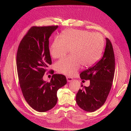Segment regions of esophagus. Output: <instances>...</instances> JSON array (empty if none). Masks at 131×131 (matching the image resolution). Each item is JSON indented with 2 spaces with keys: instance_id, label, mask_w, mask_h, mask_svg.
Wrapping results in <instances>:
<instances>
[{
  "instance_id": "obj_1",
  "label": "esophagus",
  "mask_w": 131,
  "mask_h": 131,
  "mask_svg": "<svg viewBox=\"0 0 131 131\" xmlns=\"http://www.w3.org/2000/svg\"><path fill=\"white\" fill-rule=\"evenodd\" d=\"M66 79H67V80L68 82H71V81H72L73 80V79L72 78L68 77H67Z\"/></svg>"
}]
</instances>
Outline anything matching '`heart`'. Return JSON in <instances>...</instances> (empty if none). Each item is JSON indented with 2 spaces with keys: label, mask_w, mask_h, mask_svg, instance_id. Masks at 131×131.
I'll return each instance as SVG.
<instances>
[{
  "label": "heart",
  "mask_w": 131,
  "mask_h": 131,
  "mask_svg": "<svg viewBox=\"0 0 131 131\" xmlns=\"http://www.w3.org/2000/svg\"><path fill=\"white\" fill-rule=\"evenodd\" d=\"M103 47L104 38L100 33L67 29L61 37H55L49 51L53 58L58 59L64 57L70 49L71 55L56 62L54 67L59 73L73 76L81 65L89 67L94 64L101 57Z\"/></svg>",
  "instance_id": "heart-1"
}]
</instances>
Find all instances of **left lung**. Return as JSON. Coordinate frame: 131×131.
I'll list each match as a JSON object with an SVG mask.
<instances>
[{
	"label": "left lung",
	"mask_w": 131,
	"mask_h": 131,
	"mask_svg": "<svg viewBox=\"0 0 131 131\" xmlns=\"http://www.w3.org/2000/svg\"><path fill=\"white\" fill-rule=\"evenodd\" d=\"M106 40L102 59L80 74L81 79L89 80L90 84L79 90L76 100L78 105L88 112L95 111L104 104L113 84L115 70V55L110 40L106 38Z\"/></svg>",
	"instance_id": "8db88e82"
}]
</instances>
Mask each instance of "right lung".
<instances>
[{"mask_svg":"<svg viewBox=\"0 0 131 131\" xmlns=\"http://www.w3.org/2000/svg\"><path fill=\"white\" fill-rule=\"evenodd\" d=\"M58 27H31L17 51V71L23 96L32 108L39 112L47 111L55 106L58 90L67 83L66 77L61 74H54L50 82L43 80L52 64L49 38Z\"/></svg>","mask_w":131,"mask_h":131,"instance_id":"obj_1","label":"right lung"}]
</instances>
